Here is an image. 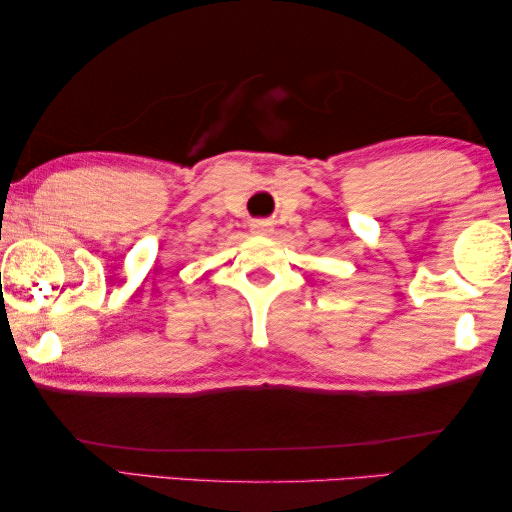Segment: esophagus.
I'll list each match as a JSON object with an SVG mask.
<instances>
[{"label":"esophagus","instance_id":"34e87169","mask_svg":"<svg viewBox=\"0 0 512 512\" xmlns=\"http://www.w3.org/2000/svg\"><path fill=\"white\" fill-rule=\"evenodd\" d=\"M251 231L265 236V233H270L272 229H270V222H267V220H256V222H251Z\"/></svg>","mask_w":512,"mask_h":512}]
</instances>
